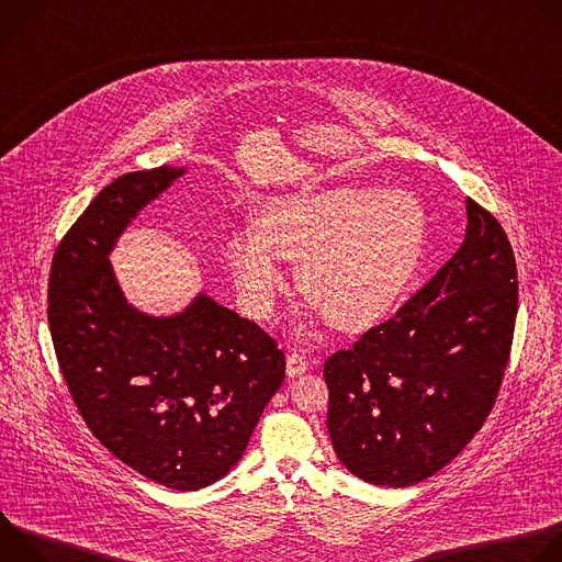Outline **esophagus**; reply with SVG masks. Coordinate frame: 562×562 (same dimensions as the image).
Wrapping results in <instances>:
<instances>
[{"mask_svg":"<svg viewBox=\"0 0 562 562\" xmlns=\"http://www.w3.org/2000/svg\"><path fill=\"white\" fill-rule=\"evenodd\" d=\"M306 371H308V362L300 353H289L286 356V375L289 378H297Z\"/></svg>","mask_w":562,"mask_h":562,"instance_id":"34e87169","label":"esophagus"}]
</instances>
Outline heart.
Segmentation results:
<instances>
[{
	"label": "heart",
	"mask_w": 562,
	"mask_h": 562,
	"mask_svg": "<svg viewBox=\"0 0 562 562\" xmlns=\"http://www.w3.org/2000/svg\"><path fill=\"white\" fill-rule=\"evenodd\" d=\"M429 237L420 198L405 189L334 187L271 200L254 231L226 243L228 271L258 317L286 284L280 260L300 262L302 293L345 331L384 319L414 284Z\"/></svg>",
	"instance_id": "heart-1"
}]
</instances>
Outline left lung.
<instances>
[{
    "label": "left lung",
    "instance_id": "1",
    "mask_svg": "<svg viewBox=\"0 0 562 562\" xmlns=\"http://www.w3.org/2000/svg\"><path fill=\"white\" fill-rule=\"evenodd\" d=\"M453 258L384 325L325 364L327 429L364 483L409 487L449 464L490 416L509 360L518 284L498 220L464 200Z\"/></svg>",
    "mask_w": 562,
    "mask_h": 562
}]
</instances>
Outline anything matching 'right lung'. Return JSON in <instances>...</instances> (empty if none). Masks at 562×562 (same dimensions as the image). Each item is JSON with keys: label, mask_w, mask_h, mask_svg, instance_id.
I'll return each instance as SVG.
<instances>
[{"label": "right lung", "mask_w": 562, "mask_h": 562, "mask_svg": "<svg viewBox=\"0 0 562 562\" xmlns=\"http://www.w3.org/2000/svg\"><path fill=\"white\" fill-rule=\"evenodd\" d=\"M187 167L126 173L104 187L59 243L48 325L68 391L95 438L176 492L224 477L284 380V353L251 319L200 289L150 313L120 286L111 256L139 213Z\"/></svg>", "instance_id": "right-lung-1"}]
</instances>
